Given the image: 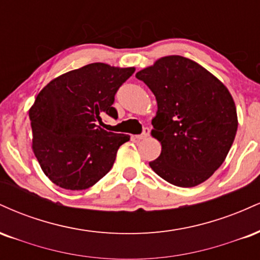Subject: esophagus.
Wrapping results in <instances>:
<instances>
[{
    "instance_id": "esophagus-1",
    "label": "esophagus",
    "mask_w": 260,
    "mask_h": 260,
    "mask_svg": "<svg viewBox=\"0 0 260 260\" xmlns=\"http://www.w3.org/2000/svg\"><path fill=\"white\" fill-rule=\"evenodd\" d=\"M149 133H150V131H149V128H144V131H143L142 134H138V136H136V139H137V140H140V139L148 138Z\"/></svg>"
}]
</instances>
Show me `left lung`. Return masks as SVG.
<instances>
[{
	"label": "left lung",
	"mask_w": 260,
	"mask_h": 260,
	"mask_svg": "<svg viewBox=\"0 0 260 260\" xmlns=\"http://www.w3.org/2000/svg\"><path fill=\"white\" fill-rule=\"evenodd\" d=\"M136 77L157 103L151 136L160 142L161 154L150 168L178 187L207 181L222 165L237 132L229 89L201 64L177 55L156 59Z\"/></svg>",
	"instance_id": "8db88e82"
}]
</instances>
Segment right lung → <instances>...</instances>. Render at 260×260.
Wrapping results in <instances>:
<instances>
[{"label": "right lung", "mask_w": 260, "mask_h": 260, "mask_svg": "<svg viewBox=\"0 0 260 260\" xmlns=\"http://www.w3.org/2000/svg\"><path fill=\"white\" fill-rule=\"evenodd\" d=\"M134 71L96 62L61 74L39 92L29 110L31 148L56 186L86 189L111 170L129 136L101 128V116L117 117L115 94Z\"/></svg>", "instance_id": "right-lung-1"}]
</instances>
